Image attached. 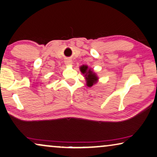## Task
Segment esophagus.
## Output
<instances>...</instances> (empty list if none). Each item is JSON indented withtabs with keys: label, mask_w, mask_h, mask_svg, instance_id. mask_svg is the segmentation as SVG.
Instances as JSON below:
<instances>
[{
	"label": "esophagus",
	"mask_w": 157,
	"mask_h": 157,
	"mask_svg": "<svg viewBox=\"0 0 157 157\" xmlns=\"http://www.w3.org/2000/svg\"><path fill=\"white\" fill-rule=\"evenodd\" d=\"M65 64L67 65H71L72 64V60L71 59H67L65 61Z\"/></svg>",
	"instance_id": "1"
}]
</instances>
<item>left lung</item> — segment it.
<instances>
[{
	"label": "left lung",
	"instance_id": "left-lung-1",
	"mask_svg": "<svg viewBox=\"0 0 157 157\" xmlns=\"http://www.w3.org/2000/svg\"><path fill=\"white\" fill-rule=\"evenodd\" d=\"M80 69V71L83 75H85V78L86 82V85H87L89 87L93 86L94 84L97 82L98 81V77L94 72L91 68H89L87 65H83L80 66L79 67Z\"/></svg>",
	"mask_w": 157,
	"mask_h": 157
}]
</instances>
